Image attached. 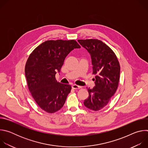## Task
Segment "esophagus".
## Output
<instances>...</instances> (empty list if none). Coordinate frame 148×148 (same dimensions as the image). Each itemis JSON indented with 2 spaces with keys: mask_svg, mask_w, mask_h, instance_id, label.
<instances>
[{
  "mask_svg": "<svg viewBox=\"0 0 148 148\" xmlns=\"http://www.w3.org/2000/svg\"><path fill=\"white\" fill-rule=\"evenodd\" d=\"M72 88L73 89L76 90V89H80V88H81V87L79 86H77V85H76V84H74V85L72 86Z\"/></svg>",
  "mask_w": 148,
  "mask_h": 148,
  "instance_id": "obj_1",
  "label": "esophagus"
}]
</instances>
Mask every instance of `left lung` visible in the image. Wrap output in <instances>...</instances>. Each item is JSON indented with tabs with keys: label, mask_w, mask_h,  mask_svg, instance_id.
Listing matches in <instances>:
<instances>
[{
	"label": "left lung",
	"mask_w": 148,
	"mask_h": 148,
	"mask_svg": "<svg viewBox=\"0 0 148 148\" xmlns=\"http://www.w3.org/2000/svg\"><path fill=\"white\" fill-rule=\"evenodd\" d=\"M78 43L90 53L92 73L96 75L95 86L87 89L89 96L84 102L85 106L99 111L106 106L115 93L119 80L120 66L114 52L97 39L78 40Z\"/></svg>",
	"instance_id": "1"
}]
</instances>
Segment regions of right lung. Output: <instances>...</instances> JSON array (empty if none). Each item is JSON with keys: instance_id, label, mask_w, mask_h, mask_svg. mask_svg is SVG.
Wrapping results in <instances>:
<instances>
[{"instance_id": "right-lung-1", "label": "right lung", "mask_w": 148, "mask_h": 148, "mask_svg": "<svg viewBox=\"0 0 148 148\" xmlns=\"http://www.w3.org/2000/svg\"><path fill=\"white\" fill-rule=\"evenodd\" d=\"M81 46L74 40H47L29 56L25 66L29 91L38 106L49 113L60 110L64 105L71 87L56 79L67 56Z\"/></svg>"}]
</instances>
